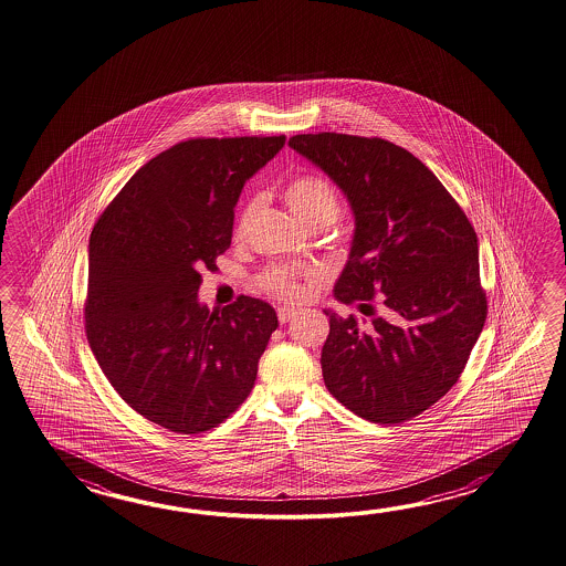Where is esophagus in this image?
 Segmentation results:
<instances>
[{"label": "esophagus", "mask_w": 566, "mask_h": 566, "mask_svg": "<svg viewBox=\"0 0 566 566\" xmlns=\"http://www.w3.org/2000/svg\"><path fill=\"white\" fill-rule=\"evenodd\" d=\"M295 315H297V310H293V307H285V305H283V307H279L277 310V317L281 324H287Z\"/></svg>", "instance_id": "obj_1"}]
</instances>
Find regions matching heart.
Listing matches in <instances>:
<instances>
[{"mask_svg":"<svg viewBox=\"0 0 566 566\" xmlns=\"http://www.w3.org/2000/svg\"><path fill=\"white\" fill-rule=\"evenodd\" d=\"M285 202H287L291 212L300 218L303 224L307 227H327L339 210V198L329 181L317 176V174H301L289 181L285 188ZM251 214V206L242 210V227L247 218ZM315 271H295V269H285V266H271L259 277V287L269 293L271 297L281 301H297L303 297V287L301 279L315 277Z\"/></svg>","mask_w":566,"mask_h":566,"instance_id":"obj_1","label":"heart"}]
</instances>
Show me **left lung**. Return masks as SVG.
Instances as JSON below:
<instances>
[{
    "instance_id": "8db88e82",
    "label": "left lung",
    "mask_w": 566,
    "mask_h": 566,
    "mask_svg": "<svg viewBox=\"0 0 566 566\" xmlns=\"http://www.w3.org/2000/svg\"><path fill=\"white\" fill-rule=\"evenodd\" d=\"M289 147L346 193L356 230L334 295L373 315L361 327L325 310V386L366 421H410L458 382L485 324L478 234L405 147L346 133L293 135ZM376 292L385 316L367 303Z\"/></svg>"
}]
</instances>
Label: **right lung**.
Wrapping results in <instances>:
<instances>
[{"label": "right lung", "mask_w": 566, "mask_h": 566, "mask_svg": "<svg viewBox=\"0 0 566 566\" xmlns=\"http://www.w3.org/2000/svg\"><path fill=\"white\" fill-rule=\"evenodd\" d=\"M285 145L277 137H198L133 174L88 242L85 329L101 370L147 421L198 434L253 390L277 313L241 295L198 301L232 239L242 186Z\"/></svg>", "instance_id": "1"}]
</instances>
